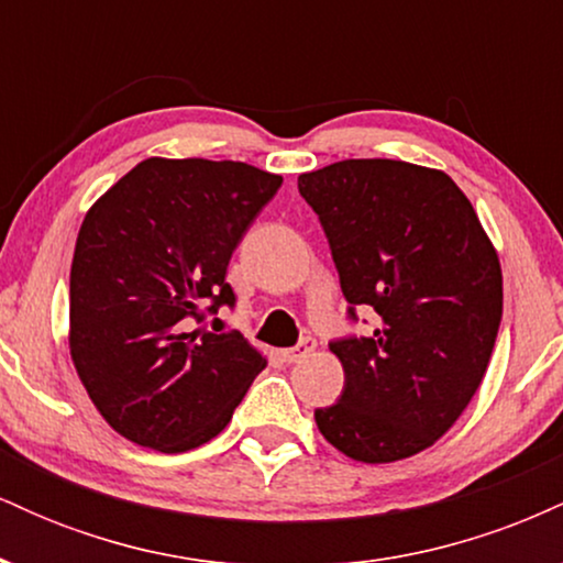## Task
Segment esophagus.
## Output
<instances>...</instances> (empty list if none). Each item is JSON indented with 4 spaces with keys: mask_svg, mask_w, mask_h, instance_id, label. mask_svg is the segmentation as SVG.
I'll return each instance as SVG.
<instances>
[{
    "mask_svg": "<svg viewBox=\"0 0 563 563\" xmlns=\"http://www.w3.org/2000/svg\"><path fill=\"white\" fill-rule=\"evenodd\" d=\"M314 352V339H301L299 344L296 346H290V349H283V360H286V363H301L303 357H309V354Z\"/></svg>",
    "mask_w": 563,
    "mask_h": 563,
    "instance_id": "34e87169",
    "label": "esophagus"
}]
</instances>
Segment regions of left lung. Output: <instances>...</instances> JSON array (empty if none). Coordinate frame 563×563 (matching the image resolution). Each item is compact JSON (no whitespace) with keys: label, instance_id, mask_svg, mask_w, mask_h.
<instances>
[{"label":"left lung","instance_id":"obj_1","mask_svg":"<svg viewBox=\"0 0 563 563\" xmlns=\"http://www.w3.org/2000/svg\"><path fill=\"white\" fill-rule=\"evenodd\" d=\"M299 192L325 230L349 320L357 307L378 314L367 335L331 341L344 391L314 421L354 461H402L479 389L503 318L500 262L444 172L349 158L301 174Z\"/></svg>","mask_w":563,"mask_h":563}]
</instances>
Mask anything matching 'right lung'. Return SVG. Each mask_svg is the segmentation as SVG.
<instances>
[{"label":"right lung","instance_id":"1","mask_svg":"<svg viewBox=\"0 0 563 563\" xmlns=\"http://www.w3.org/2000/svg\"><path fill=\"white\" fill-rule=\"evenodd\" d=\"M280 185L243 161L145 158L84 217L70 264V357L129 442L200 448L267 365L241 333H211L203 320L235 303L230 256Z\"/></svg>","mask_w":563,"mask_h":563}]
</instances>
